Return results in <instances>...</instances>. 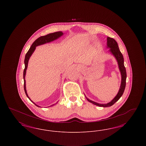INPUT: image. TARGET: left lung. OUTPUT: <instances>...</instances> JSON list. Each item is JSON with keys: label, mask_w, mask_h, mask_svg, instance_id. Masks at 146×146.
<instances>
[{"label": "left lung", "mask_w": 146, "mask_h": 146, "mask_svg": "<svg viewBox=\"0 0 146 146\" xmlns=\"http://www.w3.org/2000/svg\"><path fill=\"white\" fill-rule=\"evenodd\" d=\"M107 39V48H110L109 50L110 52H111L112 54V55H113L115 57V58L118 62L119 68L120 72L121 73V85H120L119 90L118 91V94L117 95V96L113 98V100H112L110 102L106 104H98L95 102L91 101L85 96L87 100L91 103L98 106L99 107H108L111 106L112 105L114 104L117 101L119 100V99L121 97V96L123 95V94L124 93V91L125 90V86H126V69H125L124 64V57H123V54H121V52H120V50L119 49L118 43L113 38H111L110 37L108 36Z\"/></svg>", "instance_id": "1"}]
</instances>
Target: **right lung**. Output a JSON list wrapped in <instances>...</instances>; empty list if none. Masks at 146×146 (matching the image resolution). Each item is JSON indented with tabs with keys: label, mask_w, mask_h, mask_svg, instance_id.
Segmentation results:
<instances>
[{
	"label": "right lung",
	"mask_w": 146,
	"mask_h": 146,
	"mask_svg": "<svg viewBox=\"0 0 146 146\" xmlns=\"http://www.w3.org/2000/svg\"><path fill=\"white\" fill-rule=\"evenodd\" d=\"M63 35L62 32L59 31V32H56L55 33H50L49 35H46L44 36H42L39 38H38L37 39H36L35 42H33V43L32 44V45H31L30 49H29L28 52H27V54H26L25 56V69L23 70V79H24V90H25V92L26 93V96H27L28 98L29 99V100H31V102H32L37 107H40V106L36 105V104H35L30 98L29 97H28V94L27 93V91H26V80H25V76H26V70L27 68V66H28V61L29 59L30 58V57L32 55V54L33 53V52L35 51V49L36 48V46L40 45L42 44H44L45 43L47 42H52L54 40H55L56 39H58V38H60L61 36H62ZM56 104H57V102H56ZM52 104L50 106H54L55 104Z\"/></svg>",
	"instance_id": "right-lung-1"
}]
</instances>
